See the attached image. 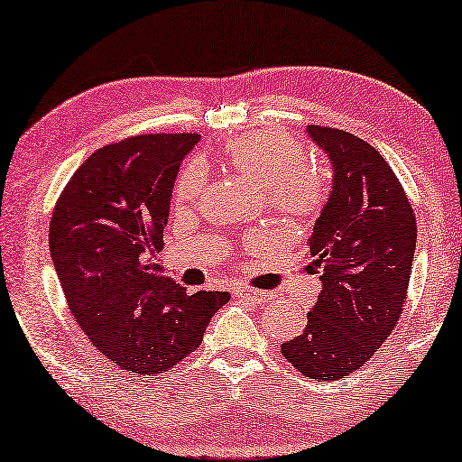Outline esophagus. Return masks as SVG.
I'll return each instance as SVG.
<instances>
[{"mask_svg": "<svg viewBox=\"0 0 462 462\" xmlns=\"http://www.w3.org/2000/svg\"><path fill=\"white\" fill-rule=\"evenodd\" d=\"M233 295L239 297V300H250V301H255V303H268L274 297V293H271V291L250 289V287L233 289Z\"/></svg>", "mask_w": 462, "mask_h": 462, "instance_id": "34e87169", "label": "esophagus"}]
</instances>
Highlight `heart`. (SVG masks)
Here are the masks:
<instances>
[{
    "mask_svg": "<svg viewBox=\"0 0 462 462\" xmlns=\"http://www.w3.org/2000/svg\"><path fill=\"white\" fill-rule=\"evenodd\" d=\"M223 157L236 171L266 188L268 207L291 221H303L318 215L328 200V177L324 169L314 162H305L301 144L289 134H245L226 142ZM207 171L202 162H188L175 181V202L181 207L196 202L202 196Z\"/></svg>",
    "mask_w": 462,
    "mask_h": 462,
    "instance_id": "1",
    "label": "heart"
}]
</instances>
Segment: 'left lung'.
I'll return each mask as SVG.
<instances>
[{"label": "left lung", "instance_id": "left-lung-1", "mask_svg": "<svg viewBox=\"0 0 462 462\" xmlns=\"http://www.w3.org/2000/svg\"><path fill=\"white\" fill-rule=\"evenodd\" d=\"M308 136L335 171L310 237L322 291L308 326L281 353L303 375L328 382L357 372L399 322L417 223L399 177L372 144L324 125H308Z\"/></svg>", "mask_w": 462, "mask_h": 462}]
</instances>
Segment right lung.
<instances>
[{
    "label": "right lung",
    "instance_id": "1",
    "mask_svg": "<svg viewBox=\"0 0 462 462\" xmlns=\"http://www.w3.org/2000/svg\"><path fill=\"white\" fill-rule=\"evenodd\" d=\"M198 134H144L92 152L63 188L49 250L84 335L134 375L162 374L202 343L226 291L188 295L161 274L177 171Z\"/></svg>",
    "mask_w": 462,
    "mask_h": 462
}]
</instances>
